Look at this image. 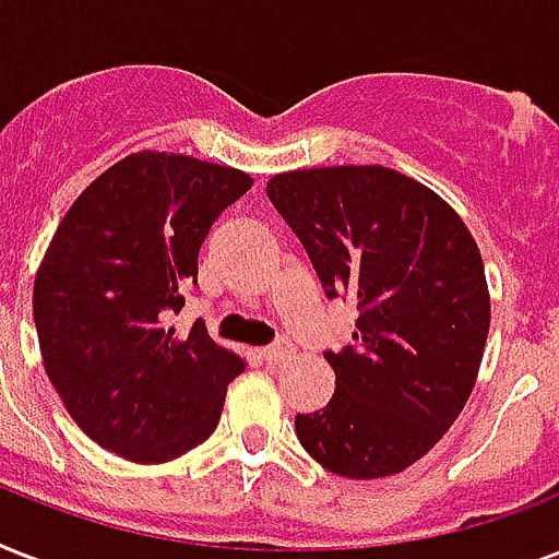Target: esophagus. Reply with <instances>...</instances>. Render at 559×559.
<instances>
[{"instance_id":"1","label":"esophagus","mask_w":559,"mask_h":559,"mask_svg":"<svg viewBox=\"0 0 559 559\" xmlns=\"http://www.w3.org/2000/svg\"><path fill=\"white\" fill-rule=\"evenodd\" d=\"M293 354V345H289L287 340H281L275 342V345H270V348H263L261 350V357L270 362V366H278V362H284V359Z\"/></svg>"}]
</instances>
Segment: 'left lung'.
Wrapping results in <instances>:
<instances>
[{
    "label": "left lung",
    "mask_w": 559,
    "mask_h": 559,
    "mask_svg": "<svg viewBox=\"0 0 559 559\" xmlns=\"http://www.w3.org/2000/svg\"><path fill=\"white\" fill-rule=\"evenodd\" d=\"M266 193L328 298L359 307L354 342L324 354L336 373L331 403L296 415L298 441L336 476L403 473L476 385L490 331L476 240L432 188L382 165L289 170Z\"/></svg>",
    "instance_id": "1"
}]
</instances>
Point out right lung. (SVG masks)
I'll list each match as a JSON object with an SVG mask.
<instances>
[{
    "mask_svg": "<svg viewBox=\"0 0 559 559\" xmlns=\"http://www.w3.org/2000/svg\"><path fill=\"white\" fill-rule=\"evenodd\" d=\"M252 188L226 165L142 151L72 202L34 278L48 380L74 424L135 464L186 455L217 429L246 359L205 324H168L197 284V254L219 211Z\"/></svg>",
    "mask_w": 559,
    "mask_h": 559,
    "instance_id": "add662e5",
    "label": "right lung"
}]
</instances>
